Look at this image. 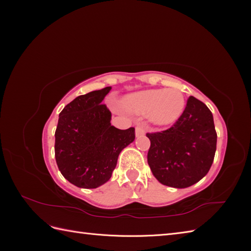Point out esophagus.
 <instances>
[{
	"label": "esophagus",
	"instance_id": "1",
	"mask_svg": "<svg viewBox=\"0 0 251 251\" xmlns=\"http://www.w3.org/2000/svg\"><path fill=\"white\" fill-rule=\"evenodd\" d=\"M146 130H147V126L146 124L143 123H137L136 124V127H135V134L137 137H139V136L143 135L144 133H146Z\"/></svg>",
	"mask_w": 251,
	"mask_h": 251
}]
</instances>
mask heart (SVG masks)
Listing matches in <instances>:
<instances>
[{
	"instance_id": "1",
	"label": "heart",
	"mask_w": 251,
	"mask_h": 251,
	"mask_svg": "<svg viewBox=\"0 0 251 251\" xmlns=\"http://www.w3.org/2000/svg\"><path fill=\"white\" fill-rule=\"evenodd\" d=\"M123 104L131 113L149 114L156 126H171L183 115L186 101L178 90L151 89L126 95Z\"/></svg>"
}]
</instances>
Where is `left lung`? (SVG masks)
Segmentation results:
<instances>
[{"instance_id": "1", "label": "left lung", "mask_w": 251, "mask_h": 251, "mask_svg": "<svg viewBox=\"0 0 251 251\" xmlns=\"http://www.w3.org/2000/svg\"><path fill=\"white\" fill-rule=\"evenodd\" d=\"M148 163L161 184L192 186L206 176L214 161L217 133L214 117L202 101L191 96L183 115L171 128L148 133Z\"/></svg>"}]
</instances>
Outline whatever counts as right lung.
<instances>
[{
  "label": "right lung",
  "mask_w": 251,
  "mask_h": 251,
  "mask_svg": "<svg viewBox=\"0 0 251 251\" xmlns=\"http://www.w3.org/2000/svg\"><path fill=\"white\" fill-rule=\"evenodd\" d=\"M111 87L80 95L59 113L55 159L63 176L77 187L96 188L108 182L117 159L135 140V128L111 126L112 114L101 104Z\"/></svg>",
  "instance_id": "1"
}]
</instances>
